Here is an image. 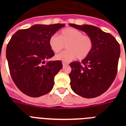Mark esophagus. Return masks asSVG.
<instances>
[{
    "instance_id": "34e87169",
    "label": "esophagus",
    "mask_w": 126,
    "mask_h": 126,
    "mask_svg": "<svg viewBox=\"0 0 126 126\" xmlns=\"http://www.w3.org/2000/svg\"><path fill=\"white\" fill-rule=\"evenodd\" d=\"M68 63L67 62H62V65L63 66H65V65H68Z\"/></svg>"
}]
</instances>
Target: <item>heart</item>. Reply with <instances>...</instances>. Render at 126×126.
I'll return each instance as SVG.
<instances>
[{
    "mask_svg": "<svg viewBox=\"0 0 126 126\" xmlns=\"http://www.w3.org/2000/svg\"><path fill=\"white\" fill-rule=\"evenodd\" d=\"M66 45V50L55 56L57 60L69 61L78 57L83 59L91 53L93 48V39L74 28H65L60 32V36L52 34L49 38V46L54 53L61 52Z\"/></svg>",
    "mask_w": 126,
    "mask_h": 126,
    "instance_id": "1",
    "label": "heart"
}]
</instances>
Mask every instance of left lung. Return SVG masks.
Masks as SVG:
<instances>
[{
    "label": "left lung",
    "mask_w": 126,
    "mask_h": 126,
    "mask_svg": "<svg viewBox=\"0 0 126 126\" xmlns=\"http://www.w3.org/2000/svg\"><path fill=\"white\" fill-rule=\"evenodd\" d=\"M69 25L85 32L93 41V48L88 56L81 62L70 63L71 88L82 97L100 96L109 88L117 75L119 43L112 34L94 26Z\"/></svg>",
    "instance_id": "1"
}]
</instances>
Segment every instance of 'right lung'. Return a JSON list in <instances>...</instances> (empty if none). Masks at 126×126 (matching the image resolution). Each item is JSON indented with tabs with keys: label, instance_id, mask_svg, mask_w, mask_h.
Here are the masks:
<instances>
[{
	"label": "right lung",
	"instance_id": "1",
	"mask_svg": "<svg viewBox=\"0 0 126 126\" xmlns=\"http://www.w3.org/2000/svg\"><path fill=\"white\" fill-rule=\"evenodd\" d=\"M65 24H35L16 32L6 48L10 74L23 93L39 97L49 93L54 77L62 68L61 61L45 62L55 55L49 38Z\"/></svg>",
	"mask_w": 126,
	"mask_h": 126
}]
</instances>
